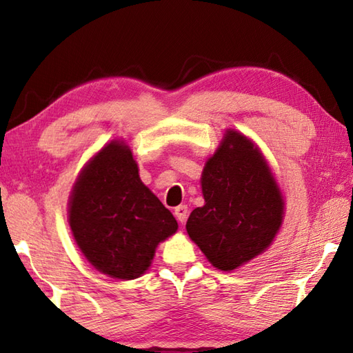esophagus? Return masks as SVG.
<instances>
[{"label":"esophagus","instance_id":"obj_1","mask_svg":"<svg viewBox=\"0 0 353 353\" xmlns=\"http://www.w3.org/2000/svg\"><path fill=\"white\" fill-rule=\"evenodd\" d=\"M174 215H176V219L179 220V223L183 224L186 221V219H188V206H186V205L177 206L174 209Z\"/></svg>","mask_w":353,"mask_h":353}]
</instances>
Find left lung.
<instances>
[{
  "instance_id": "obj_1",
  "label": "left lung",
  "mask_w": 353,
  "mask_h": 353,
  "mask_svg": "<svg viewBox=\"0 0 353 353\" xmlns=\"http://www.w3.org/2000/svg\"><path fill=\"white\" fill-rule=\"evenodd\" d=\"M205 205L186 221V232L211 264L232 272L272 244L283 220L285 201L265 157L235 130L201 172Z\"/></svg>"
}]
</instances>
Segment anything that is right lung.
I'll list each match as a JSON object with an SVG mask.
<instances>
[{
  "label": "right lung",
  "mask_w": 353,
  "mask_h": 353,
  "mask_svg": "<svg viewBox=\"0 0 353 353\" xmlns=\"http://www.w3.org/2000/svg\"><path fill=\"white\" fill-rule=\"evenodd\" d=\"M68 216L89 264L123 281L144 274L156 247L177 230L172 214L141 182L138 163L123 141L109 142L80 171Z\"/></svg>",
  "instance_id": "1"
}]
</instances>
